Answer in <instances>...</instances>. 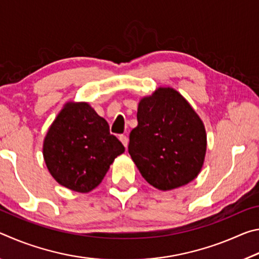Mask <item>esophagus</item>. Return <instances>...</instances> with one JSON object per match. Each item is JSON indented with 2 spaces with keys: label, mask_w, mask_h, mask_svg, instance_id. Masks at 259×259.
<instances>
[{
  "label": "esophagus",
  "mask_w": 259,
  "mask_h": 259,
  "mask_svg": "<svg viewBox=\"0 0 259 259\" xmlns=\"http://www.w3.org/2000/svg\"><path fill=\"white\" fill-rule=\"evenodd\" d=\"M119 139L121 140V143L123 144L124 145V147H128V143H129V139H128V137H126L125 135H120L119 136Z\"/></svg>",
  "instance_id": "esophagus-1"
}]
</instances>
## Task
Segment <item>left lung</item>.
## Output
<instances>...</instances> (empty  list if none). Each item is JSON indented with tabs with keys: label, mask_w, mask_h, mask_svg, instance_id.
I'll return each mask as SVG.
<instances>
[{
	"label": "left lung",
	"mask_w": 259,
	"mask_h": 259,
	"mask_svg": "<svg viewBox=\"0 0 259 259\" xmlns=\"http://www.w3.org/2000/svg\"><path fill=\"white\" fill-rule=\"evenodd\" d=\"M138 125L130 133L129 154L145 181L170 191L198 177L207 152L202 120L170 87L139 100Z\"/></svg>",
	"instance_id": "obj_1"
}]
</instances>
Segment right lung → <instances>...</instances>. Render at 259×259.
Masks as SVG:
<instances>
[{"label":"right lung","mask_w":259,"mask_h":259,"mask_svg":"<svg viewBox=\"0 0 259 259\" xmlns=\"http://www.w3.org/2000/svg\"><path fill=\"white\" fill-rule=\"evenodd\" d=\"M124 146L87 102H67L43 142V159L61 186L78 193L97 187Z\"/></svg>","instance_id":"add662e5"}]
</instances>
